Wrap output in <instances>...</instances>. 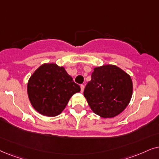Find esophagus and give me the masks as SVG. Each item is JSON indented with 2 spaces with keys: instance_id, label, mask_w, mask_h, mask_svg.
Returning a JSON list of instances; mask_svg holds the SVG:
<instances>
[{
  "instance_id": "obj_1",
  "label": "esophagus",
  "mask_w": 159,
  "mask_h": 159,
  "mask_svg": "<svg viewBox=\"0 0 159 159\" xmlns=\"http://www.w3.org/2000/svg\"><path fill=\"white\" fill-rule=\"evenodd\" d=\"M84 88H85V86H84V85H83V84H82V85H81V92L82 93H83V92H84Z\"/></svg>"
}]
</instances>
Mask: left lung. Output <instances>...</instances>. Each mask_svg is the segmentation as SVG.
I'll return each mask as SVG.
<instances>
[{"label":"left lung","instance_id":"1","mask_svg":"<svg viewBox=\"0 0 159 159\" xmlns=\"http://www.w3.org/2000/svg\"><path fill=\"white\" fill-rule=\"evenodd\" d=\"M132 81L116 65L97 67L84 95L91 109L102 118H113L128 106L132 96Z\"/></svg>","mask_w":159,"mask_h":159}]
</instances>
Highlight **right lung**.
I'll list each match as a JSON object with an SVG mask.
<instances>
[{
  "label": "right lung",
  "instance_id": "obj_1",
  "mask_svg": "<svg viewBox=\"0 0 159 159\" xmlns=\"http://www.w3.org/2000/svg\"><path fill=\"white\" fill-rule=\"evenodd\" d=\"M80 91V86L64 67L55 63L41 65L27 83V94L32 106L40 114L48 117L62 113L70 97Z\"/></svg>",
  "mask_w": 159,
  "mask_h": 159
}]
</instances>
